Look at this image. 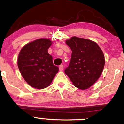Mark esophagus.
Returning a JSON list of instances; mask_svg holds the SVG:
<instances>
[{
	"instance_id": "esophagus-1",
	"label": "esophagus",
	"mask_w": 124,
	"mask_h": 124,
	"mask_svg": "<svg viewBox=\"0 0 124 124\" xmlns=\"http://www.w3.org/2000/svg\"><path fill=\"white\" fill-rule=\"evenodd\" d=\"M64 69V66L63 65H60V66H59V69H60V71H62V70H63Z\"/></svg>"
}]
</instances>
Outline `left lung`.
I'll list each match as a JSON object with an SVG mask.
<instances>
[{"label": "left lung", "instance_id": "left-lung-1", "mask_svg": "<svg viewBox=\"0 0 124 124\" xmlns=\"http://www.w3.org/2000/svg\"><path fill=\"white\" fill-rule=\"evenodd\" d=\"M66 43L70 47L72 55L65 73L76 87L89 89L97 81L104 69L103 52L96 42L83 38L72 37Z\"/></svg>", "mask_w": 124, "mask_h": 124}]
</instances>
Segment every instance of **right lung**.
Listing matches in <instances>:
<instances>
[{"label": "right lung", "mask_w": 124, "mask_h": 124, "mask_svg": "<svg viewBox=\"0 0 124 124\" xmlns=\"http://www.w3.org/2000/svg\"><path fill=\"white\" fill-rule=\"evenodd\" d=\"M52 43L49 39H39L27 43L19 52L18 67L25 81L32 87H47L59 70L47 52Z\"/></svg>", "instance_id": "obj_1"}]
</instances>
